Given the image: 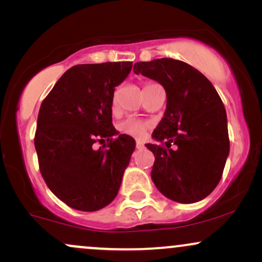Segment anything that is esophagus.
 I'll return each mask as SVG.
<instances>
[{"label":"esophagus","mask_w":262,"mask_h":262,"mask_svg":"<svg viewBox=\"0 0 262 262\" xmlns=\"http://www.w3.org/2000/svg\"><path fill=\"white\" fill-rule=\"evenodd\" d=\"M143 147H145V143L141 142V141H136V148H137V149L143 148Z\"/></svg>","instance_id":"esophagus-1"}]
</instances>
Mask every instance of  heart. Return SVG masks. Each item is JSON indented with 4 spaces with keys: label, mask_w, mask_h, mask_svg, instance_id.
I'll return each instance as SVG.
<instances>
[{
    "label": "heart",
    "mask_w": 262,
    "mask_h": 262,
    "mask_svg": "<svg viewBox=\"0 0 262 262\" xmlns=\"http://www.w3.org/2000/svg\"><path fill=\"white\" fill-rule=\"evenodd\" d=\"M114 106L116 105V100L114 99ZM120 131L123 132L126 135H130V136L137 137V139H141V137L145 136L147 125L143 121H140V120L135 119V117H127L119 125Z\"/></svg>",
    "instance_id": "obj_1"
}]
</instances>
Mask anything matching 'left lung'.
<instances>
[{
    "label": "left lung",
    "mask_w": 262,
    "mask_h": 262,
    "mask_svg": "<svg viewBox=\"0 0 262 262\" xmlns=\"http://www.w3.org/2000/svg\"><path fill=\"white\" fill-rule=\"evenodd\" d=\"M134 72L158 81L167 94L166 111L152 134L158 143L146 145L155 155V186L174 202L202 201L218 186L230 149L219 94L199 70L181 60L139 61Z\"/></svg>",
    "instance_id": "1"
}]
</instances>
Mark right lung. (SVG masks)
Segmentation results:
<instances>
[{
    "label": "right lung",
    "instance_id": "obj_1",
    "mask_svg": "<svg viewBox=\"0 0 262 262\" xmlns=\"http://www.w3.org/2000/svg\"><path fill=\"white\" fill-rule=\"evenodd\" d=\"M132 61L68 69L40 105L34 146L44 182L70 208L95 211L115 199L135 140L113 125L115 86ZM108 141L98 150L96 142Z\"/></svg>",
    "mask_w": 262,
    "mask_h": 262
}]
</instances>
